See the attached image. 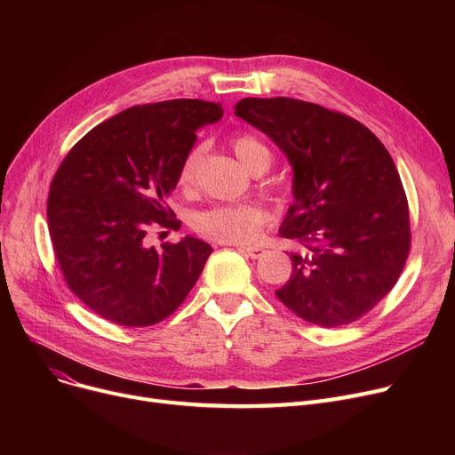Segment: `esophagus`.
Masks as SVG:
<instances>
[{
  "label": "esophagus",
  "mask_w": 455,
  "mask_h": 455,
  "mask_svg": "<svg viewBox=\"0 0 455 455\" xmlns=\"http://www.w3.org/2000/svg\"><path fill=\"white\" fill-rule=\"evenodd\" d=\"M240 251L242 252H245L249 258H252V259H258L261 254L266 252V249H261V247H240Z\"/></svg>",
  "instance_id": "34e87169"
}]
</instances>
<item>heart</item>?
Masks as SVG:
<instances>
[{"label": "heart", "instance_id": "1", "mask_svg": "<svg viewBox=\"0 0 455 455\" xmlns=\"http://www.w3.org/2000/svg\"><path fill=\"white\" fill-rule=\"evenodd\" d=\"M232 149L240 162L251 172L269 170L271 153L258 138L240 134L232 138ZM201 148H191L179 167V184L191 188L197 180L201 165ZM267 223V212L254 203L215 204L196 215V230L220 243H249L258 235L259 228Z\"/></svg>", "mask_w": 455, "mask_h": 455}]
</instances>
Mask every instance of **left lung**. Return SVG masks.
<instances>
[{
    "label": "left lung",
    "instance_id": "left-lung-1",
    "mask_svg": "<svg viewBox=\"0 0 455 455\" xmlns=\"http://www.w3.org/2000/svg\"><path fill=\"white\" fill-rule=\"evenodd\" d=\"M235 116L293 165L280 235L302 245L278 300L312 324L362 319L398 282L411 249L408 197L389 151L357 119L293 98H245Z\"/></svg>",
    "mask_w": 455,
    "mask_h": 455
}]
</instances>
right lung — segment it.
Instances as JSON below:
<instances>
[{"instance_id":"right-lung-1","label":"right lung","mask_w":455,"mask_h":455,"mask_svg":"<svg viewBox=\"0 0 455 455\" xmlns=\"http://www.w3.org/2000/svg\"><path fill=\"white\" fill-rule=\"evenodd\" d=\"M221 103L136 105L86 132L52 180L47 225L69 291L119 326H153L194 288L212 247L196 237L148 247L155 227L179 230L167 206L196 131L220 122Z\"/></svg>"}]
</instances>
